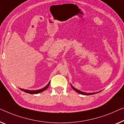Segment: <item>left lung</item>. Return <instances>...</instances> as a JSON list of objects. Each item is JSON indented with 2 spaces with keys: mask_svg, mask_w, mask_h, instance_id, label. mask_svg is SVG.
<instances>
[{
  "mask_svg": "<svg viewBox=\"0 0 124 124\" xmlns=\"http://www.w3.org/2000/svg\"><path fill=\"white\" fill-rule=\"evenodd\" d=\"M71 87H72V88L73 89H74L75 91H76V92H78V93H79V94H83V95H92V94H95V93H84V92H81V91H80V90H78V89H76V88H75L74 86H72V85L71 84Z\"/></svg>",
  "mask_w": 124,
  "mask_h": 124,
  "instance_id": "1",
  "label": "left lung"
}]
</instances>
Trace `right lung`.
<instances>
[{
    "mask_svg": "<svg viewBox=\"0 0 124 124\" xmlns=\"http://www.w3.org/2000/svg\"><path fill=\"white\" fill-rule=\"evenodd\" d=\"M50 84V81L49 83H48V84L46 85V86H45L44 88L41 89H39V90H25L23 89H20L21 90H22V91H23L24 92H25V93H29V94H38V93H41V92H42L43 91H44L47 88H48L49 85Z\"/></svg>",
    "mask_w": 124,
    "mask_h": 124,
    "instance_id": "right-lung-1",
    "label": "right lung"
}]
</instances>
